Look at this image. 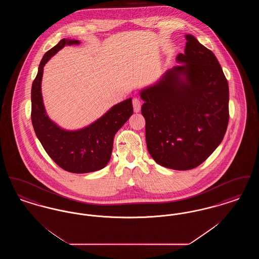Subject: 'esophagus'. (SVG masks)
Returning a JSON list of instances; mask_svg holds the SVG:
<instances>
[{"label":"esophagus","mask_w":259,"mask_h":259,"mask_svg":"<svg viewBox=\"0 0 259 259\" xmlns=\"http://www.w3.org/2000/svg\"><path fill=\"white\" fill-rule=\"evenodd\" d=\"M133 103V108L135 112H139L141 111V107H142V101L139 98H134L132 100Z\"/></svg>","instance_id":"34e87169"}]
</instances>
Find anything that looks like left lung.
<instances>
[{
    "mask_svg": "<svg viewBox=\"0 0 259 259\" xmlns=\"http://www.w3.org/2000/svg\"><path fill=\"white\" fill-rule=\"evenodd\" d=\"M159 82L141 92L148 152L163 167L191 170L220 146L229 121V88L214 54L191 35Z\"/></svg>",
    "mask_w": 259,
    "mask_h": 259,
    "instance_id": "1",
    "label": "left lung"
}]
</instances>
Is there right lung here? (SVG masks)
Masks as SVG:
<instances>
[{
	"label": "right lung",
	"mask_w": 259,
	"mask_h": 259,
	"mask_svg": "<svg viewBox=\"0 0 259 259\" xmlns=\"http://www.w3.org/2000/svg\"><path fill=\"white\" fill-rule=\"evenodd\" d=\"M78 44L76 39L63 38L44 55L32 84L31 119L37 139L50 158L67 172L84 174L101 170L109 163L114 135L133 114V106L131 98L127 99L94 123L77 131H65L50 120L40 91L44 67L66 45Z\"/></svg>",
	"instance_id": "right-lung-1"
}]
</instances>
